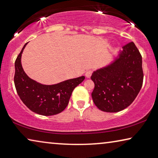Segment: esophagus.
<instances>
[{
  "label": "esophagus",
  "mask_w": 158,
  "mask_h": 158,
  "mask_svg": "<svg viewBox=\"0 0 158 158\" xmlns=\"http://www.w3.org/2000/svg\"><path fill=\"white\" fill-rule=\"evenodd\" d=\"M91 74H92V70H88V71L86 72L85 76L87 77V78H90L91 76Z\"/></svg>",
  "instance_id": "obj_1"
}]
</instances>
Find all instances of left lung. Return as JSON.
Returning <instances> with one entry per match:
<instances>
[{
	"mask_svg": "<svg viewBox=\"0 0 158 158\" xmlns=\"http://www.w3.org/2000/svg\"><path fill=\"white\" fill-rule=\"evenodd\" d=\"M91 96L101 110L116 113L129 106L143 85L142 56L133 42L127 44L104 67L94 71Z\"/></svg>",
	"mask_w": 158,
	"mask_h": 158,
	"instance_id": "obj_1",
	"label": "left lung"
}]
</instances>
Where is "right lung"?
I'll list each match as a JSON object with an SVG mask.
<instances>
[{
    "label": "right lung",
    "mask_w": 158,
    "mask_h": 158,
    "mask_svg": "<svg viewBox=\"0 0 158 158\" xmlns=\"http://www.w3.org/2000/svg\"><path fill=\"white\" fill-rule=\"evenodd\" d=\"M23 46L15 62L14 83L19 97L32 111L42 116H52L65 109L75 87L84 81V76L46 85L30 78L23 70L21 56Z\"/></svg>",
    "instance_id": "obj_1"
}]
</instances>
